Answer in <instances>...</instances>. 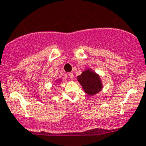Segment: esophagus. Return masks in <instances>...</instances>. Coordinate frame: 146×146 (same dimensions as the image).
Returning <instances> with one entry per match:
<instances>
[{
  "label": "esophagus",
  "mask_w": 146,
  "mask_h": 146,
  "mask_svg": "<svg viewBox=\"0 0 146 146\" xmlns=\"http://www.w3.org/2000/svg\"><path fill=\"white\" fill-rule=\"evenodd\" d=\"M69 76L71 79H73L74 77V74H73V72H69Z\"/></svg>",
  "instance_id": "obj_1"
}]
</instances>
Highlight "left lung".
Listing matches in <instances>:
<instances>
[{
	"instance_id": "left-lung-1",
	"label": "left lung",
	"mask_w": 146,
	"mask_h": 146,
	"mask_svg": "<svg viewBox=\"0 0 146 146\" xmlns=\"http://www.w3.org/2000/svg\"><path fill=\"white\" fill-rule=\"evenodd\" d=\"M77 81L83 88L84 91L89 96H93L103 89V83L99 74L88 68L82 72L80 76H77Z\"/></svg>"
}]
</instances>
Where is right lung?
<instances>
[{
    "label": "right lung",
    "instance_id": "1",
    "mask_svg": "<svg viewBox=\"0 0 146 146\" xmlns=\"http://www.w3.org/2000/svg\"><path fill=\"white\" fill-rule=\"evenodd\" d=\"M61 82H62V80H61V79H58V80H56V83H61Z\"/></svg>",
    "mask_w": 146,
    "mask_h": 146
}]
</instances>
